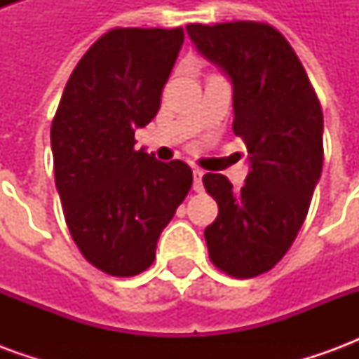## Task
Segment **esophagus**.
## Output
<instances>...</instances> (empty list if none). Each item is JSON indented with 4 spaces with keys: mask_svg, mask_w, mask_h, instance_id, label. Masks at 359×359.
<instances>
[{
    "mask_svg": "<svg viewBox=\"0 0 359 359\" xmlns=\"http://www.w3.org/2000/svg\"><path fill=\"white\" fill-rule=\"evenodd\" d=\"M202 177H203L202 169H194V190L196 192H202L203 190Z\"/></svg>",
    "mask_w": 359,
    "mask_h": 359,
    "instance_id": "1",
    "label": "esophagus"
}]
</instances>
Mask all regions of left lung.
<instances>
[{
    "label": "left lung",
    "mask_w": 359,
    "mask_h": 359,
    "mask_svg": "<svg viewBox=\"0 0 359 359\" xmlns=\"http://www.w3.org/2000/svg\"><path fill=\"white\" fill-rule=\"evenodd\" d=\"M187 32L233 81V130L250 159L238 192L223 175H203L219 205L203 233L210 259L231 277H257L283 259L308 215L323 167L321 103L292 46L267 22H194Z\"/></svg>",
    "instance_id": "obj_1"
}]
</instances>
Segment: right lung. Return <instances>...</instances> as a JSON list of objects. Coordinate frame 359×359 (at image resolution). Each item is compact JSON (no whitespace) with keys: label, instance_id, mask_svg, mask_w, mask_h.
Returning a JSON list of instances; mask_svg holds the SVG:
<instances>
[{"label":"right lung","instance_id":"obj_1","mask_svg":"<svg viewBox=\"0 0 359 359\" xmlns=\"http://www.w3.org/2000/svg\"><path fill=\"white\" fill-rule=\"evenodd\" d=\"M182 28H111L69 76L51 123L55 187L74 244L113 277L154 264L159 234L192 187L184 161L134 149L161 105Z\"/></svg>","mask_w":359,"mask_h":359}]
</instances>
